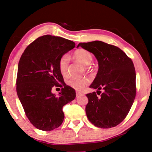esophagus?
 <instances>
[{"instance_id": "esophagus-1", "label": "esophagus", "mask_w": 152, "mask_h": 152, "mask_svg": "<svg viewBox=\"0 0 152 152\" xmlns=\"http://www.w3.org/2000/svg\"><path fill=\"white\" fill-rule=\"evenodd\" d=\"M81 94H81L80 92H79V91H76V96H77V97H79V96Z\"/></svg>"}]
</instances>
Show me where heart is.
I'll list each match as a JSON object with an SVG mask.
<instances>
[{
  "mask_svg": "<svg viewBox=\"0 0 152 152\" xmlns=\"http://www.w3.org/2000/svg\"><path fill=\"white\" fill-rule=\"evenodd\" d=\"M73 57L77 61H79L84 65H89L93 59V56L90 51L80 49L76 50L73 53ZM69 61V56L68 54H64L60 57L58 62L59 72L62 75H66L68 73V64ZM89 83L88 80L86 79H79L76 77H71L67 80V84L70 87L76 90H81Z\"/></svg>",
  "mask_w": 152,
  "mask_h": 152,
  "instance_id": "b5f03b06",
  "label": "heart"
}]
</instances>
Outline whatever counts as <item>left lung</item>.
<instances>
[{
	"instance_id": "left-lung-1",
	"label": "left lung",
	"mask_w": 152,
	"mask_h": 152,
	"mask_svg": "<svg viewBox=\"0 0 152 152\" xmlns=\"http://www.w3.org/2000/svg\"><path fill=\"white\" fill-rule=\"evenodd\" d=\"M79 46L94 54L99 63L97 76L90 87L97 89L101 96L95 92L86 94L88 119L98 128L116 126L127 116L135 98L134 63L119 48L102 41L80 42Z\"/></svg>"
}]
</instances>
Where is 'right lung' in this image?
Instances as JSON below:
<instances>
[{
    "instance_id": "obj_1",
    "label": "right lung",
    "mask_w": 152,
    "mask_h": 152,
    "mask_svg": "<svg viewBox=\"0 0 152 152\" xmlns=\"http://www.w3.org/2000/svg\"><path fill=\"white\" fill-rule=\"evenodd\" d=\"M75 44L60 37L46 35L35 39L26 48L18 66L17 95L30 123L42 131L60 126L64 121L62 108L76 97L73 88L66 86L59 72L60 57ZM54 87H62L58 96Z\"/></svg>"
}]
</instances>
